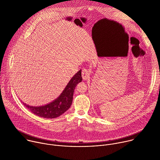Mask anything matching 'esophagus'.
Segmentation results:
<instances>
[{"label": "esophagus", "mask_w": 160, "mask_h": 160, "mask_svg": "<svg viewBox=\"0 0 160 160\" xmlns=\"http://www.w3.org/2000/svg\"><path fill=\"white\" fill-rule=\"evenodd\" d=\"M82 76L83 80L87 79L90 77V71L88 69L84 68V69L82 70Z\"/></svg>", "instance_id": "esophagus-1"}]
</instances>
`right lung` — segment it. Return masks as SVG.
I'll list each match as a JSON object with an SVG mask.
<instances>
[{
    "label": "right lung",
    "mask_w": 160,
    "mask_h": 160,
    "mask_svg": "<svg viewBox=\"0 0 160 160\" xmlns=\"http://www.w3.org/2000/svg\"><path fill=\"white\" fill-rule=\"evenodd\" d=\"M82 70H79L70 80L61 95L54 101L41 106H32L24 102L23 105L34 115L45 118H55L69 109L73 101L74 90L77 85L82 82Z\"/></svg>",
    "instance_id": "1"
}]
</instances>
